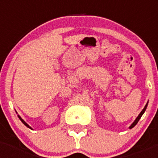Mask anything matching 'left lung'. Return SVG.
I'll return each mask as SVG.
<instances>
[{
  "mask_svg": "<svg viewBox=\"0 0 158 158\" xmlns=\"http://www.w3.org/2000/svg\"><path fill=\"white\" fill-rule=\"evenodd\" d=\"M147 104H148V102H147V104H146V106H145L144 108H143V109H142V111H141V113H140V114H139V116H138V117H137V118H136V119H135V122H134L133 123L131 124V127H130V129H131V128H133L134 127H135V125H136V124L138 123V122H139V119H140V118H141V117H142V115H143V113H144V112H145V111H146V107H147Z\"/></svg>",
  "mask_w": 158,
  "mask_h": 158,
  "instance_id": "obj_1",
  "label": "left lung"
}]
</instances>
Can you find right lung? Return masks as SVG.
Here are the masks:
<instances>
[{
  "label": "right lung",
  "instance_id": "1",
  "mask_svg": "<svg viewBox=\"0 0 158 158\" xmlns=\"http://www.w3.org/2000/svg\"><path fill=\"white\" fill-rule=\"evenodd\" d=\"M18 117H19V119H20V120H21V122H22V123H23V124H24L25 126H26V127H29V128H30V129H31V127H29V125H28V124H27V123H25V122H24V121H23V119H22V118H21V117L19 116V115H18Z\"/></svg>",
  "mask_w": 158,
  "mask_h": 158
}]
</instances>
